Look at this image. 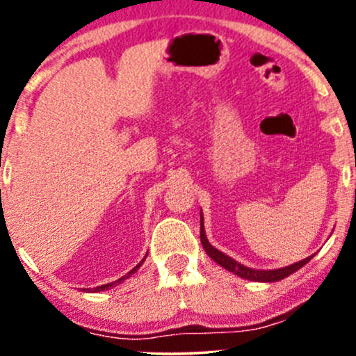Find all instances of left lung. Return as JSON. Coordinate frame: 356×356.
Returning a JSON list of instances; mask_svg holds the SVG:
<instances>
[{"instance_id": "8db88e82", "label": "left lung", "mask_w": 356, "mask_h": 356, "mask_svg": "<svg viewBox=\"0 0 356 356\" xmlns=\"http://www.w3.org/2000/svg\"><path fill=\"white\" fill-rule=\"evenodd\" d=\"M202 214H201V243L204 246V251L207 252V254L211 256L212 261H216V263L219 264V266H222L224 269H227V271L234 273V275H238L241 277H244V280H251V281H259V283H275V281H280V280H284V277H288L289 275H293V273L298 271L300 268H303L306 263H308L309 259H312L313 256L306 257V259L300 261V263H295L291 264V266H286V268H280V269H252V268H248V266H243V264L238 263V261H234L232 257H229L227 254H224V252H220L219 249H216L214 246H211L209 241H207V236H206V231H204V222H202Z\"/></svg>"}]
</instances>
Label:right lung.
Masks as SVG:
<instances>
[{"mask_svg":"<svg viewBox=\"0 0 356 356\" xmlns=\"http://www.w3.org/2000/svg\"><path fill=\"white\" fill-rule=\"evenodd\" d=\"M144 261H145V257H144V259H142V261H140V263H138V264H137V266H136V268H134V269H132V271H130V273H127V275H125V276H122V277H120V280L113 281V283H108V284H102V286H97V288H93V289H88V293H99V291H105V289H110V288H113V286L120 284V283H122V281H124V280H127V277H130V276H132V275H134V273H136V271H137V269L142 266V263H144ZM85 291H87V289H85Z\"/></svg>","mask_w":356,"mask_h":356,"instance_id":"right-lung-1","label":"right lung"}]
</instances>
